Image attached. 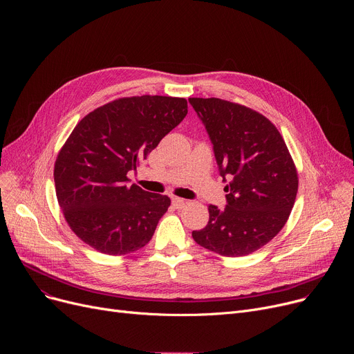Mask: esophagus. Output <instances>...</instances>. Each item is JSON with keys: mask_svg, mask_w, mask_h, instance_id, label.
Segmentation results:
<instances>
[{"mask_svg": "<svg viewBox=\"0 0 354 354\" xmlns=\"http://www.w3.org/2000/svg\"><path fill=\"white\" fill-rule=\"evenodd\" d=\"M187 201L183 200V198H179V197H172V206L175 209H183L186 206Z\"/></svg>", "mask_w": 354, "mask_h": 354, "instance_id": "1", "label": "esophagus"}]
</instances>
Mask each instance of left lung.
I'll return each mask as SVG.
<instances>
[{"mask_svg":"<svg viewBox=\"0 0 354 354\" xmlns=\"http://www.w3.org/2000/svg\"><path fill=\"white\" fill-rule=\"evenodd\" d=\"M213 144L227 205L209 206V223L193 239L223 257H245L287 223L298 178L288 148L263 115L218 97H189Z\"/></svg>","mask_w":354,"mask_h":354,"instance_id":"left-lung-1","label":"left lung"}]
</instances>
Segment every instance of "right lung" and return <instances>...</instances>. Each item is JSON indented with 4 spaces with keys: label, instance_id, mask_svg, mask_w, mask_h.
Instances as JSON below:
<instances>
[{
    "label": "right lung",
    "instance_id": "obj_1",
    "mask_svg": "<svg viewBox=\"0 0 354 354\" xmlns=\"http://www.w3.org/2000/svg\"><path fill=\"white\" fill-rule=\"evenodd\" d=\"M187 115L185 97H122L86 115L63 145L55 183L64 217L85 243L126 255L153 238L171 198L129 185L127 174Z\"/></svg>",
    "mask_w": 354,
    "mask_h": 354
}]
</instances>
